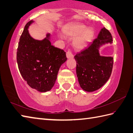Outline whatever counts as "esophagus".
<instances>
[{"instance_id":"34e87169","label":"esophagus","mask_w":133,"mask_h":133,"mask_svg":"<svg viewBox=\"0 0 133 133\" xmlns=\"http://www.w3.org/2000/svg\"><path fill=\"white\" fill-rule=\"evenodd\" d=\"M66 56L68 59H72L74 58L73 55H72V52L70 50H69L66 52Z\"/></svg>"}]
</instances>
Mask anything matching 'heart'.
<instances>
[{"instance_id": "1", "label": "heart", "mask_w": 133, "mask_h": 133, "mask_svg": "<svg viewBox=\"0 0 133 133\" xmlns=\"http://www.w3.org/2000/svg\"><path fill=\"white\" fill-rule=\"evenodd\" d=\"M63 33L69 38H73V45L78 50L87 47L95 35V30L92 28H87L81 23H71L63 29Z\"/></svg>"}]
</instances>
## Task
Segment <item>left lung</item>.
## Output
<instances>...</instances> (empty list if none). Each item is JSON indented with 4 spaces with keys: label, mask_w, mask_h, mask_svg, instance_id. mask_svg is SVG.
<instances>
[{
    "label": "left lung",
    "mask_w": 133,
    "mask_h": 133,
    "mask_svg": "<svg viewBox=\"0 0 133 133\" xmlns=\"http://www.w3.org/2000/svg\"><path fill=\"white\" fill-rule=\"evenodd\" d=\"M112 43L111 33L103 28L89 47L75 55L78 80L81 88L86 92L98 90L110 78L113 57L100 55L99 49L106 44Z\"/></svg>",
    "instance_id": "obj_1"
}]
</instances>
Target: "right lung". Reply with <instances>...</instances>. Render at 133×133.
Returning a JSON list of instances; mask_svg holds the SVG:
<instances>
[{"label": "right lung", "mask_w": 133, "mask_h": 133, "mask_svg": "<svg viewBox=\"0 0 133 133\" xmlns=\"http://www.w3.org/2000/svg\"><path fill=\"white\" fill-rule=\"evenodd\" d=\"M35 22L27 23L19 39L17 52L18 69L29 86L40 92L51 90L55 84L59 70L67 61L63 49L52 45L51 34L43 40L30 36L28 28Z\"/></svg>", "instance_id": "obj_1"}]
</instances>
